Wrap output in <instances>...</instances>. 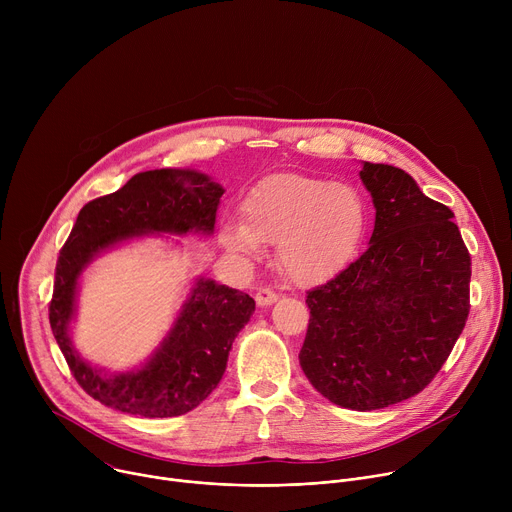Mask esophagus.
<instances>
[{"mask_svg":"<svg viewBox=\"0 0 512 512\" xmlns=\"http://www.w3.org/2000/svg\"><path fill=\"white\" fill-rule=\"evenodd\" d=\"M255 302H257V306H261V308H265V306H271L273 302H277V294L273 289H269V287H263V289H259L257 294H255Z\"/></svg>","mask_w":512,"mask_h":512,"instance_id":"1","label":"esophagus"}]
</instances>
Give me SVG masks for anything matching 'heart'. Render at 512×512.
<instances>
[{"mask_svg":"<svg viewBox=\"0 0 512 512\" xmlns=\"http://www.w3.org/2000/svg\"><path fill=\"white\" fill-rule=\"evenodd\" d=\"M245 221L221 229L231 253L259 255L277 243L281 271L296 283H318L336 273L356 249L367 208L360 194L340 182L285 172L263 178L243 200Z\"/></svg>","mask_w":512,"mask_h":512,"instance_id":"b5f03b06","label":"heart"}]
</instances>
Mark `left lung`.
Masks as SVG:
<instances>
[{
  "mask_svg": "<svg viewBox=\"0 0 512 512\" xmlns=\"http://www.w3.org/2000/svg\"><path fill=\"white\" fill-rule=\"evenodd\" d=\"M377 210L369 249L308 291L300 364L328 401L373 411L423 391L470 312L472 261L454 212L401 168L364 162Z\"/></svg>",
  "mask_w": 512,
  "mask_h": 512,
  "instance_id": "1",
  "label": "left lung"
}]
</instances>
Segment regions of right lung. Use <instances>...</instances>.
<instances>
[{
	"instance_id": "1",
	"label": "right lung",
	"mask_w": 512,
	"mask_h": 512,
	"mask_svg": "<svg viewBox=\"0 0 512 512\" xmlns=\"http://www.w3.org/2000/svg\"><path fill=\"white\" fill-rule=\"evenodd\" d=\"M223 194L206 174L164 168L135 174L81 208L56 261L48 318L72 377L99 403L139 417H176L198 407L223 379L255 300L212 279H196L168 336L139 369L107 375L81 358L68 334L79 277L99 253L152 233L212 235Z\"/></svg>"
}]
</instances>
